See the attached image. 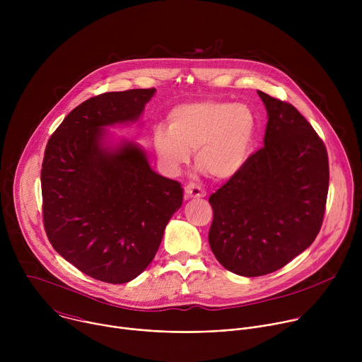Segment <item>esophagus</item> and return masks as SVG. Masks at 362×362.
<instances>
[{"mask_svg": "<svg viewBox=\"0 0 362 362\" xmlns=\"http://www.w3.org/2000/svg\"><path fill=\"white\" fill-rule=\"evenodd\" d=\"M185 194L186 197L192 199V197H204L206 196V192L199 186V185H194V183H189L185 186Z\"/></svg>", "mask_w": 362, "mask_h": 362, "instance_id": "1", "label": "esophagus"}]
</instances>
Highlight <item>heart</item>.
Masks as SVG:
<instances>
[{"instance_id": "heart-1", "label": "heart", "mask_w": 362, "mask_h": 362, "mask_svg": "<svg viewBox=\"0 0 362 362\" xmlns=\"http://www.w3.org/2000/svg\"><path fill=\"white\" fill-rule=\"evenodd\" d=\"M169 129L158 126L153 143L163 165L177 172L194 153L197 169L222 180L246 163L255 134V116L242 103L200 100L179 105L169 113Z\"/></svg>"}]
</instances>
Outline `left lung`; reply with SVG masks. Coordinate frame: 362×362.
Wrapping results in <instances>:
<instances>
[{"instance_id": "left-lung-1", "label": "left lung", "mask_w": 362, "mask_h": 362, "mask_svg": "<svg viewBox=\"0 0 362 362\" xmlns=\"http://www.w3.org/2000/svg\"><path fill=\"white\" fill-rule=\"evenodd\" d=\"M257 94L268 112L264 147L209 197L211 249L240 276L275 272L315 240L329 186L328 153L313 126L289 103Z\"/></svg>"}]
</instances>
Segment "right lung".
Instances as JSON below:
<instances>
[{
    "label": "right lung",
    "mask_w": 362,
    "mask_h": 362,
    "mask_svg": "<svg viewBox=\"0 0 362 362\" xmlns=\"http://www.w3.org/2000/svg\"><path fill=\"white\" fill-rule=\"evenodd\" d=\"M156 88L103 93L71 110L49 137L41 169L42 221L53 247L83 274L126 284L156 255L179 211V182L151 170L143 150L106 146L103 127L136 122Z\"/></svg>",
    "instance_id": "right-lung-1"
}]
</instances>
